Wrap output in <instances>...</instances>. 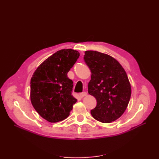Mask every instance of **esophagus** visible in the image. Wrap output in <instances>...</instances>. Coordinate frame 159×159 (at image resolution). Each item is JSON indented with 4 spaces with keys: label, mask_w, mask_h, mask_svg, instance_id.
Instances as JSON below:
<instances>
[{
    "label": "esophagus",
    "mask_w": 159,
    "mask_h": 159,
    "mask_svg": "<svg viewBox=\"0 0 159 159\" xmlns=\"http://www.w3.org/2000/svg\"><path fill=\"white\" fill-rule=\"evenodd\" d=\"M87 95H88V93H86V92H85V91H84V92H82V93H80V96L81 98H83L84 97H85V96H86Z\"/></svg>",
    "instance_id": "1"
}]
</instances>
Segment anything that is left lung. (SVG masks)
Returning a JSON list of instances; mask_svg holds the SVG:
<instances>
[{"label":"left lung","instance_id":"obj_1","mask_svg":"<svg viewBox=\"0 0 159 159\" xmlns=\"http://www.w3.org/2000/svg\"><path fill=\"white\" fill-rule=\"evenodd\" d=\"M84 60L91 72L88 93L97 100L91 114L102 123L115 121L124 113L131 98L126 71L116 59L98 51H85Z\"/></svg>","mask_w":159,"mask_h":159}]
</instances>
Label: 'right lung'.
<instances>
[{"label": "right lung", "mask_w": 159, "mask_h": 159, "mask_svg": "<svg viewBox=\"0 0 159 159\" xmlns=\"http://www.w3.org/2000/svg\"><path fill=\"white\" fill-rule=\"evenodd\" d=\"M79 56L77 50H59L34 72L30 80V101L36 112L48 121H63L77 102L71 95L73 81L67 74Z\"/></svg>", "instance_id": "1"}]
</instances>
